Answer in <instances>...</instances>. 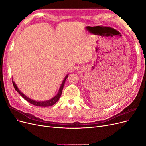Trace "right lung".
Wrapping results in <instances>:
<instances>
[{
	"label": "right lung",
	"mask_w": 146,
	"mask_h": 146,
	"mask_svg": "<svg viewBox=\"0 0 146 146\" xmlns=\"http://www.w3.org/2000/svg\"><path fill=\"white\" fill-rule=\"evenodd\" d=\"M68 75H67L66 76L64 79V80L62 82V84L61 85V86L60 88V90H59V91H58V93L57 94L54 98H53L52 99L48 100H46V101H41V102H38V101H35V100H33L32 99H31L30 98H29L28 97L26 96L25 95H24L23 92H21L19 91V90L17 88V86L16 84L15 83V82L13 81V86H14V88L16 90V91L18 92V93L23 97V98H24L26 100L28 101L29 103L32 104L34 105H36V106H38V107H49V106H52L53 105H54L57 101H58L60 99V98L61 97V93H62V91H63V87H64V83H65V81L66 80V78H68Z\"/></svg>",
	"instance_id": "obj_1"
}]
</instances>
